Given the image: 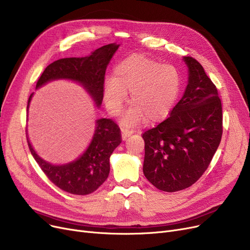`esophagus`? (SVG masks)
<instances>
[{"label":"esophagus","instance_id":"1","mask_svg":"<svg viewBox=\"0 0 250 250\" xmlns=\"http://www.w3.org/2000/svg\"><path fill=\"white\" fill-rule=\"evenodd\" d=\"M132 134H133L132 130H127V129H125V128L122 129V137H123V140H125L127 137H129Z\"/></svg>","mask_w":250,"mask_h":250}]
</instances>
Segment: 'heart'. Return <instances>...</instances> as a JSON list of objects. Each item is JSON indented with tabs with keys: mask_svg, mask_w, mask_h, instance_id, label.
<instances>
[{
	"mask_svg": "<svg viewBox=\"0 0 250 250\" xmlns=\"http://www.w3.org/2000/svg\"><path fill=\"white\" fill-rule=\"evenodd\" d=\"M181 77L171 64L133 54L113 70L104 84V98L113 114H118L130 93V107L123 120L126 127L163 122L172 111L180 94Z\"/></svg>",
	"mask_w": 250,
	"mask_h": 250,
	"instance_id": "obj_1",
	"label": "heart"
}]
</instances>
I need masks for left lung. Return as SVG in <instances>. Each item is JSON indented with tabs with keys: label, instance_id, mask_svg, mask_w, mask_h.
Listing matches in <instances>:
<instances>
[{
	"label": "left lung",
	"instance_id": "8db88e82",
	"mask_svg": "<svg viewBox=\"0 0 250 250\" xmlns=\"http://www.w3.org/2000/svg\"><path fill=\"white\" fill-rule=\"evenodd\" d=\"M188 67L185 94L169 116L143 134V171L160 190L173 192L191 187L211 163L223 134L222 103L203 65L183 57Z\"/></svg>",
	"mask_w": 250,
	"mask_h": 250
}]
</instances>
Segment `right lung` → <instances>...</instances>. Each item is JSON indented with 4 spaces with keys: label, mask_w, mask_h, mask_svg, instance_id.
Returning a JSON list of instances; mask_svg holds the SVG:
<instances>
[{
    "label": "right lung",
    "mask_w": 250,
    "mask_h": 250,
    "mask_svg": "<svg viewBox=\"0 0 250 250\" xmlns=\"http://www.w3.org/2000/svg\"><path fill=\"white\" fill-rule=\"evenodd\" d=\"M115 43L101 46L85 58H65L48 64L39 77L36 88L55 79H71L81 83L93 97L97 105L103 99L105 71L114 52ZM32 94L29 96L28 104ZM28 109V105H27ZM29 150L47 178L61 189L79 195L95 191L107 179L109 158L122 143L121 128L111 118L97 121L95 134L86 152L77 161L67 165H51L39 157L27 138Z\"/></svg>",
    "instance_id": "add662e5"
}]
</instances>
